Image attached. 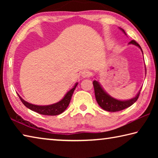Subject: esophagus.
<instances>
[{"label": "esophagus", "mask_w": 158, "mask_h": 158, "mask_svg": "<svg viewBox=\"0 0 158 158\" xmlns=\"http://www.w3.org/2000/svg\"><path fill=\"white\" fill-rule=\"evenodd\" d=\"M90 71H88V70H85V71H83L81 73V77L83 78H86V77H89L90 76Z\"/></svg>", "instance_id": "1"}]
</instances>
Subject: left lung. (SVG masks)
I'll return each mask as SVG.
<instances>
[{"instance_id": "8db88e82", "label": "left lung", "mask_w": 158, "mask_h": 158, "mask_svg": "<svg viewBox=\"0 0 158 158\" xmlns=\"http://www.w3.org/2000/svg\"><path fill=\"white\" fill-rule=\"evenodd\" d=\"M119 28L123 32L124 34L126 35L123 29H122L121 28ZM129 44H133L138 47L141 49V52L143 53V51L141 49L140 45L136 41L132 40L129 42ZM145 71H146V65H145ZM93 86H94L95 98H96V100H97V102L98 103V105H100V107L102 109H103L104 110L110 111V112H116V111H121L123 109H126L127 107H129V106H130L131 105H132L139 98V96L140 91L141 89L139 90V91L138 92L137 94L136 95L135 97L130 99V100H117V99L111 97L110 95H109L98 81L94 80L93 82Z\"/></svg>"}]
</instances>
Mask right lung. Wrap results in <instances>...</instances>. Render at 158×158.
Segmentation results:
<instances>
[{"instance_id":"obj_1","label":"right lung","mask_w":158,"mask_h":158,"mask_svg":"<svg viewBox=\"0 0 158 158\" xmlns=\"http://www.w3.org/2000/svg\"><path fill=\"white\" fill-rule=\"evenodd\" d=\"M78 83H76L73 86V89H71L69 91L67 92L66 94L64 96L62 100L56 103L52 104L49 105H36L33 104L29 103L28 102L25 101L21 96L18 94L21 101L24 105L26 107L28 108L31 110L35 111L37 113L40 114L42 115H47V116H56V115L62 114L68 107L69 102H70L72 95L75 90L76 87Z\"/></svg>"}]
</instances>
